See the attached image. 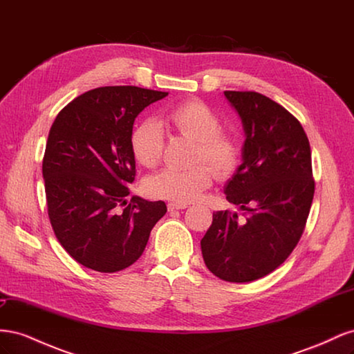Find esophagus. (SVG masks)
<instances>
[{
	"label": "esophagus",
	"mask_w": 354,
	"mask_h": 354,
	"mask_svg": "<svg viewBox=\"0 0 354 354\" xmlns=\"http://www.w3.org/2000/svg\"><path fill=\"white\" fill-rule=\"evenodd\" d=\"M185 208H187V203H185V202H171V203H168V211L185 209Z\"/></svg>",
	"instance_id": "1"
}]
</instances>
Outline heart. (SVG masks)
Segmentation results:
<instances>
[{"mask_svg": "<svg viewBox=\"0 0 354 354\" xmlns=\"http://www.w3.org/2000/svg\"><path fill=\"white\" fill-rule=\"evenodd\" d=\"M165 120L178 134L195 140L194 162L205 160L218 177H226L236 168L239 147L229 133L220 130L218 116L209 106L201 100H187L169 109ZM130 145L138 164L155 167L164 151L162 128L153 121L138 124ZM209 167L198 164L189 169L165 168L149 177L145 189L152 198L192 202L211 186L212 173Z\"/></svg>", "mask_w": 354, "mask_h": 354, "instance_id": "heart-1", "label": "heart"}]
</instances>
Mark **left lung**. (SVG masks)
Instances as JSON below:
<instances>
[{"label":"left lung","mask_w":354,"mask_h":354,"mask_svg":"<svg viewBox=\"0 0 354 354\" xmlns=\"http://www.w3.org/2000/svg\"><path fill=\"white\" fill-rule=\"evenodd\" d=\"M242 121V164L224 186L245 211H217L201 241L211 273L251 282L272 273L294 251L315 195L312 151L304 128L283 106L255 91H224Z\"/></svg>","instance_id":"8db88e82"}]
</instances>
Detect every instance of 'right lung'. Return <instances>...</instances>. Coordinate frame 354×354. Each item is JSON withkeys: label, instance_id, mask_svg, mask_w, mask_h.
Here are the masks:
<instances>
[{"label": "right lung", "instance_id": "1", "mask_svg": "<svg viewBox=\"0 0 354 354\" xmlns=\"http://www.w3.org/2000/svg\"><path fill=\"white\" fill-rule=\"evenodd\" d=\"M165 95L131 85L94 88L65 106L50 128L42 159L50 223L63 248L87 269H127L165 216L162 201H127L136 177L134 120Z\"/></svg>", "mask_w": 354, "mask_h": 354}]
</instances>
